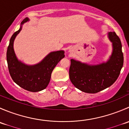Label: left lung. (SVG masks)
<instances>
[{
	"instance_id": "left-lung-1",
	"label": "left lung",
	"mask_w": 129,
	"mask_h": 129,
	"mask_svg": "<svg viewBox=\"0 0 129 129\" xmlns=\"http://www.w3.org/2000/svg\"><path fill=\"white\" fill-rule=\"evenodd\" d=\"M112 52L106 62L89 64L71 60L69 77L73 85L82 92L95 93L108 88L117 79L123 63L122 44L115 32H108Z\"/></svg>"
}]
</instances>
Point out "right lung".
Wrapping results in <instances>:
<instances>
[{
  "label": "right lung",
  "mask_w": 129,
  "mask_h": 129,
  "mask_svg": "<svg viewBox=\"0 0 129 129\" xmlns=\"http://www.w3.org/2000/svg\"><path fill=\"white\" fill-rule=\"evenodd\" d=\"M28 21V19H24L19 30L10 38L7 51V61L9 73L14 82L26 90L36 92L47 87L52 72L60 60L65 57V52H51L40 62L34 65H27L18 59L14 49V40L21 31L23 25Z\"/></svg>",
  "instance_id": "1"
}]
</instances>
